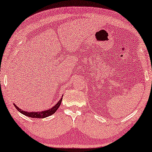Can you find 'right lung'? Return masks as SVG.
<instances>
[{"label": "right lung", "mask_w": 152, "mask_h": 152, "mask_svg": "<svg viewBox=\"0 0 152 152\" xmlns=\"http://www.w3.org/2000/svg\"><path fill=\"white\" fill-rule=\"evenodd\" d=\"M63 100V98H61V99L59 100L58 102H57L55 105L52 108L50 109V110H46V111H42V112H27L26 111H23L22 110H20L18 107H17L16 104H14V105L15 106V107L16 108L17 110H18L20 113H22L23 114L25 115V116H28V117H31V118H45V117L50 116L51 115H52L53 114L56 112V110L58 109V107L61 105V101Z\"/></svg>", "instance_id": "1"}]
</instances>
